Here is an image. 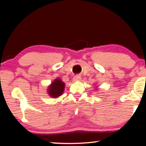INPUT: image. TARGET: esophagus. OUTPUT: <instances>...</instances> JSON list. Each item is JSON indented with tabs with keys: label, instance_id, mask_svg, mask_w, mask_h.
<instances>
[{
	"label": "esophagus",
	"instance_id": "esophagus-1",
	"mask_svg": "<svg viewBox=\"0 0 146 146\" xmlns=\"http://www.w3.org/2000/svg\"><path fill=\"white\" fill-rule=\"evenodd\" d=\"M80 79H81V77H80L79 75H75V76H74L73 78V80L74 81H79Z\"/></svg>",
	"mask_w": 146,
	"mask_h": 146
}]
</instances>
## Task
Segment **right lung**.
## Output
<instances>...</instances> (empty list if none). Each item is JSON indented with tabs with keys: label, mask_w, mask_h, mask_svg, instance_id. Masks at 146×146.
Returning <instances> with one entry per match:
<instances>
[{
	"label": "right lung",
	"mask_w": 146,
	"mask_h": 146,
	"mask_svg": "<svg viewBox=\"0 0 146 146\" xmlns=\"http://www.w3.org/2000/svg\"><path fill=\"white\" fill-rule=\"evenodd\" d=\"M65 84L61 79H56L52 82V85L49 87L48 94L53 98L58 97L62 94L64 91Z\"/></svg>",
	"instance_id": "add662e5"
}]
</instances>
